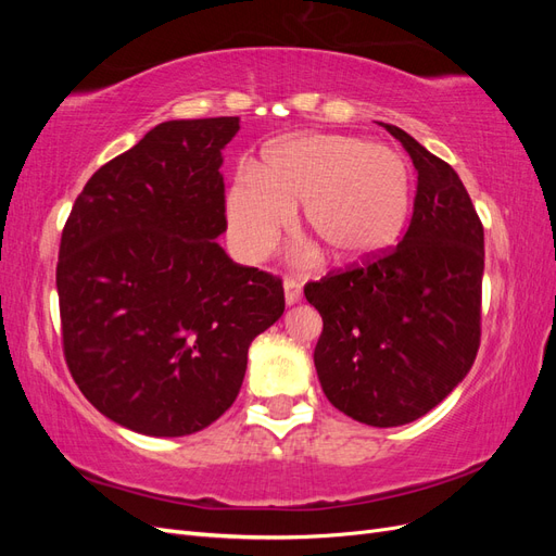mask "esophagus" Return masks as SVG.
Masks as SVG:
<instances>
[{"label":"esophagus","mask_w":556,"mask_h":556,"mask_svg":"<svg viewBox=\"0 0 556 556\" xmlns=\"http://www.w3.org/2000/svg\"><path fill=\"white\" fill-rule=\"evenodd\" d=\"M299 299H301V285L294 278H288L285 280V304L294 306Z\"/></svg>","instance_id":"esophagus-1"}]
</instances>
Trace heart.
<instances>
[{"instance_id": "obj_1", "label": "heart", "mask_w": 556, "mask_h": 556, "mask_svg": "<svg viewBox=\"0 0 556 556\" xmlns=\"http://www.w3.org/2000/svg\"><path fill=\"white\" fill-rule=\"evenodd\" d=\"M413 178L396 150L341 134H306L266 148L260 169H241L227 192L231 241L260 257L301 204V233L333 262H355L394 243L410 211Z\"/></svg>"}]
</instances>
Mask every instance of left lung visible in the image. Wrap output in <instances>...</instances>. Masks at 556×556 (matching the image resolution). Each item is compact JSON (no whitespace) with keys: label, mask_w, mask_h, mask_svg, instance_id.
<instances>
[{"label":"left lung","mask_w":556,"mask_h":556,"mask_svg":"<svg viewBox=\"0 0 556 556\" xmlns=\"http://www.w3.org/2000/svg\"><path fill=\"white\" fill-rule=\"evenodd\" d=\"M382 127L417 172L410 225L394 248L304 294L323 315L313 359L331 406L399 427L439 406L476 362L484 231L457 172L410 134Z\"/></svg>","instance_id":"obj_1"}]
</instances>
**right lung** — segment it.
I'll list each match as a JSON object with an SVG mask.
<instances>
[{"label": "right lung", "mask_w": 556, "mask_h": 556, "mask_svg": "<svg viewBox=\"0 0 556 556\" xmlns=\"http://www.w3.org/2000/svg\"><path fill=\"white\" fill-rule=\"evenodd\" d=\"M239 117L169 121L97 169L66 217L64 359L92 406L146 435L206 429L239 396L282 280L227 257L223 148Z\"/></svg>", "instance_id": "obj_1"}]
</instances>
